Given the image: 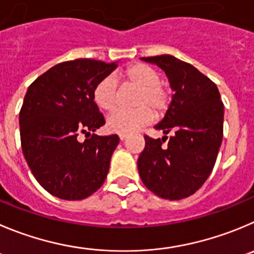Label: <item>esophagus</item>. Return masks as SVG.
I'll return each mask as SVG.
<instances>
[{"mask_svg": "<svg viewBox=\"0 0 254 254\" xmlns=\"http://www.w3.org/2000/svg\"><path fill=\"white\" fill-rule=\"evenodd\" d=\"M119 138L120 140H125V139L127 138V134H124V132H123V134H119Z\"/></svg>", "mask_w": 254, "mask_h": 254, "instance_id": "obj_1", "label": "esophagus"}]
</instances>
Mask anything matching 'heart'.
I'll return each instance as SVG.
<instances>
[{"label": "heart", "mask_w": 254, "mask_h": 254, "mask_svg": "<svg viewBox=\"0 0 254 254\" xmlns=\"http://www.w3.org/2000/svg\"><path fill=\"white\" fill-rule=\"evenodd\" d=\"M124 84L136 87L131 110H119L108 119V127L114 132L127 134L151 122L168 110L170 92L160 82L159 72L148 64L135 63L119 75ZM95 104L105 111H114L118 106V82L113 76H105L95 86L92 92ZM154 114H153L152 113Z\"/></svg>", "instance_id": "b5f03b06"}]
</instances>
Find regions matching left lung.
Wrapping results in <instances>:
<instances>
[{
  "label": "left lung",
  "instance_id": "left-lung-1",
  "mask_svg": "<svg viewBox=\"0 0 254 254\" xmlns=\"http://www.w3.org/2000/svg\"><path fill=\"white\" fill-rule=\"evenodd\" d=\"M141 60L162 67L175 94L164 119L155 125L164 136L144 135L139 175L155 195L179 200L195 193L214 168L223 139L224 105L217 85L190 64L172 55Z\"/></svg>",
  "mask_w": 254,
  "mask_h": 254
}]
</instances>
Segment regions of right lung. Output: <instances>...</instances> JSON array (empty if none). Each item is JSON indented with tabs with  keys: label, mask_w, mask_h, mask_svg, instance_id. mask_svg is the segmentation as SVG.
<instances>
[{
	"label": "right lung",
	"mask_w": 254,
	"mask_h": 254,
	"mask_svg": "<svg viewBox=\"0 0 254 254\" xmlns=\"http://www.w3.org/2000/svg\"><path fill=\"white\" fill-rule=\"evenodd\" d=\"M116 63L77 59L60 63L28 86L20 110L21 146L40 186L65 200L98 190L119 144L116 134H91L105 124L92 92ZM85 133L87 139L78 140Z\"/></svg>",
	"instance_id": "obj_1"
}]
</instances>
